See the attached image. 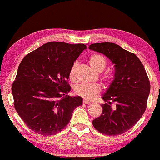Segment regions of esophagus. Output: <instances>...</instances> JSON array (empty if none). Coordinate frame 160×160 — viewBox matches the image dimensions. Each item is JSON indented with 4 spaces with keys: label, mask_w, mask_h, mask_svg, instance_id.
I'll use <instances>...</instances> for the list:
<instances>
[{
    "label": "esophagus",
    "mask_w": 160,
    "mask_h": 160,
    "mask_svg": "<svg viewBox=\"0 0 160 160\" xmlns=\"http://www.w3.org/2000/svg\"><path fill=\"white\" fill-rule=\"evenodd\" d=\"M82 103L86 104H90L91 102H89V101L86 100V99H83V101H82Z\"/></svg>",
    "instance_id": "1"
}]
</instances>
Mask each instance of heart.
I'll return each mask as SVG.
<instances>
[{
    "mask_svg": "<svg viewBox=\"0 0 160 160\" xmlns=\"http://www.w3.org/2000/svg\"><path fill=\"white\" fill-rule=\"evenodd\" d=\"M89 62L91 67L97 72H102L107 65V60L104 58V56L101 54L92 55L89 57ZM77 66H78V63L74 62L70 69L69 78L72 80L75 79ZM104 80L107 82H110L111 77L106 75L104 77ZM102 90V86L99 84H80L75 88V92H76L77 95L85 99H88V100H93L96 98Z\"/></svg>",
    "mask_w": 160,
    "mask_h": 160,
    "instance_id": "heart-1",
    "label": "heart"
}]
</instances>
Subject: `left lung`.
<instances>
[{
  "label": "left lung",
  "mask_w": 160,
  "mask_h": 160,
  "mask_svg": "<svg viewBox=\"0 0 160 160\" xmlns=\"http://www.w3.org/2000/svg\"><path fill=\"white\" fill-rule=\"evenodd\" d=\"M90 49L104 54L114 65V79L102 96V113L92 121L95 129L114 136L123 134L141 119L147 108L150 83L138 57L113 43H92ZM115 104V107L111 105Z\"/></svg>",
  "instance_id": "left-lung-1"
}]
</instances>
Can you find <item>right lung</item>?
I'll list each match as a JSON object with an SVG mask.
<instances>
[{"label":"right lung","mask_w":160,"mask_h":160,"mask_svg":"<svg viewBox=\"0 0 160 160\" xmlns=\"http://www.w3.org/2000/svg\"><path fill=\"white\" fill-rule=\"evenodd\" d=\"M86 46L49 42L26 55L12 86L14 107L29 128L42 135L60 132L69 123L80 96H69V71Z\"/></svg>","instance_id":"1"}]
</instances>
